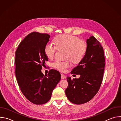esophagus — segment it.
I'll return each instance as SVG.
<instances>
[{
  "label": "esophagus",
  "mask_w": 121,
  "mask_h": 121,
  "mask_svg": "<svg viewBox=\"0 0 121 121\" xmlns=\"http://www.w3.org/2000/svg\"><path fill=\"white\" fill-rule=\"evenodd\" d=\"M61 79H65L66 78V77L65 76V75H64L63 74H61Z\"/></svg>",
  "instance_id": "34e87169"
}]
</instances>
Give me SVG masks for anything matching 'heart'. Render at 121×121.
Wrapping results in <instances>:
<instances>
[{
    "label": "heart",
    "mask_w": 121,
    "mask_h": 121,
    "mask_svg": "<svg viewBox=\"0 0 121 121\" xmlns=\"http://www.w3.org/2000/svg\"><path fill=\"white\" fill-rule=\"evenodd\" d=\"M54 43H47L44 47V53L50 59H53L57 49H66L65 57L70 59L74 63L80 62L84 57L87 49V45L85 42L79 40L75 36L69 34H61L57 36ZM71 65L70 60L61 61L56 60L52 63V66L56 69L64 72Z\"/></svg>",
    "instance_id": "heart-1"
}]
</instances>
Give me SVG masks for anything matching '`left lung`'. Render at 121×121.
I'll return each instance as SVG.
<instances>
[{"mask_svg":"<svg viewBox=\"0 0 121 121\" xmlns=\"http://www.w3.org/2000/svg\"><path fill=\"white\" fill-rule=\"evenodd\" d=\"M87 49L83 59L74 67L71 74L80 75L79 78L67 77L68 86L65 95L70 102L81 104L91 100L99 91L105 67L104 51L93 36L86 41Z\"/></svg>","mask_w":121,"mask_h":121,"instance_id":"8db88e82","label":"left lung"}]
</instances>
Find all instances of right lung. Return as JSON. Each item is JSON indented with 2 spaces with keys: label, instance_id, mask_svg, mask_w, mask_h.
<instances>
[{
  "label": "right lung",
  "instance_id": "obj_1",
  "mask_svg": "<svg viewBox=\"0 0 121 121\" xmlns=\"http://www.w3.org/2000/svg\"><path fill=\"white\" fill-rule=\"evenodd\" d=\"M50 36L47 33L32 32L19 45L15 53V75L24 96L37 105L43 104L51 99L52 93L61 79L60 73L50 70L43 75L41 70L48 58L44 47Z\"/></svg>",
  "mask_w": 121,
  "mask_h": 121
}]
</instances>
